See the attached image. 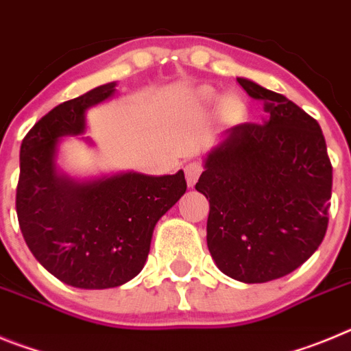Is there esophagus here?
<instances>
[{
	"mask_svg": "<svg viewBox=\"0 0 351 351\" xmlns=\"http://www.w3.org/2000/svg\"><path fill=\"white\" fill-rule=\"evenodd\" d=\"M184 173L188 186H195V182L198 181L200 173H202V163H200V161H190V163H186Z\"/></svg>",
	"mask_w": 351,
	"mask_h": 351,
	"instance_id": "obj_1",
	"label": "esophagus"
}]
</instances>
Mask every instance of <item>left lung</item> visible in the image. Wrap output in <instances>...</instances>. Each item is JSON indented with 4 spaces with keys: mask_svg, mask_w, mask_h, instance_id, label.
<instances>
[{
    "mask_svg": "<svg viewBox=\"0 0 351 351\" xmlns=\"http://www.w3.org/2000/svg\"><path fill=\"white\" fill-rule=\"evenodd\" d=\"M237 82L263 101L269 119L228 130L195 188L209 198L207 247L219 271L267 283L300 267L324 241L332 165L316 119L280 93Z\"/></svg>",
    "mask_w": 351,
    "mask_h": 351,
    "instance_id": "1",
    "label": "left lung"
}]
</instances>
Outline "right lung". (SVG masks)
Here are the masks:
<instances>
[{"label": "right lung", "instance_id": "right-lung-1", "mask_svg": "<svg viewBox=\"0 0 351 351\" xmlns=\"http://www.w3.org/2000/svg\"><path fill=\"white\" fill-rule=\"evenodd\" d=\"M116 82L63 101L27 132L21 145L15 209L35 258L63 283L86 290L125 285L149 255L158 219L186 191L184 172H128L89 182L58 176V141L86 128L84 112L112 96Z\"/></svg>", "mask_w": 351, "mask_h": 351}]
</instances>
